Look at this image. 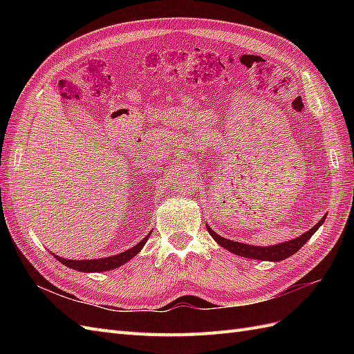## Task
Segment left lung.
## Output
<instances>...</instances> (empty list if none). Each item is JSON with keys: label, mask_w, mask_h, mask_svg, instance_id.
<instances>
[{"label": "left lung", "mask_w": 354, "mask_h": 354, "mask_svg": "<svg viewBox=\"0 0 354 354\" xmlns=\"http://www.w3.org/2000/svg\"><path fill=\"white\" fill-rule=\"evenodd\" d=\"M325 221V217L320 220L316 226H313L308 232L303 233L301 236H298L297 239L292 241H286L283 243L279 245H273V246H252L248 243H242V242H234V241H229L226 238L220 236L216 232H214L211 227H207V230L209 232L211 236L216 239L223 248H226L227 251L241 255V257H246V259H255V260H269V261H281L288 259V257L294 255L301 246L313 236V233L320 227V224Z\"/></svg>", "instance_id": "left-lung-1"}]
</instances>
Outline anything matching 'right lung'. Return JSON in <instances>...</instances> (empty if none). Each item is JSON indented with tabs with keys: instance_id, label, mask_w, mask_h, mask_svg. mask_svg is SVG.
I'll return each mask as SVG.
<instances>
[{
	"instance_id": "obj_1",
	"label": "right lung",
	"mask_w": 354,
	"mask_h": 354,
	"mask_svg": "<svg viewBox=\"0 0 354 354\" xmlns=\"http://www.w3.org/2000/svg\"><path fill=\"white\" fill-rule=\"evenodd\" d=\"M151 236V233L147 234V236L143 238L142 242H138L133 248L127 250L121 254H116L113 257H108V259H97V260H66V259H62V257H56V259L62 263L68 266L69 269L73 270H78V272H106V270H112L116 269V267L122 266L124 263H127L128 260H131L136 254H138L143 248V245L146 243V241Z\"/></svg>"
}]
</instances>
